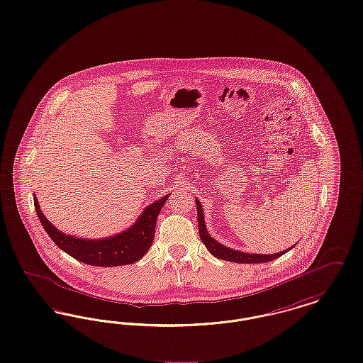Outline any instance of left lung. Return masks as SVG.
<instances>
[{"label":"left lung","instance_id":"8db88e82","mask_svg":"<svg viewBox=\"0 0 363 363\" xmlns=\"http://www.w3.org/2000/svg\"><path fill=\"white\" fill-rule=\"evenodd\" d=\"M196 206H197V220H199L200 238H201V241H203V243L206 245V247L209 250V253L213 255L218 259L231 261V262H240V264H257V262L272 261V259L283 256L286 252L293 249V247H290L287 250H283V252L275 253V255H250V253H243V252H240V250L230 249V247H227L225 245L219 243L216 240H213L208 234L206 222H204V212H203L201 204H200V201L197 199H196Z\"/></svg>","mask_w":363,"mask_h":363}]
</instances>
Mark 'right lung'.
Masks as SVG:
<instances>
[{
	"label": "right lung",
	"instance_id": "1",
	"mask_svg": "<svg viewBox=\"0 0 363 363\" xmlns=\"http://www.w3.org/2000/svg\"><path fill=\"white\" fill-rule=\"evenodd\" d=\"M170 194L145 208L136 223L114 237L102 240H84L61 233L42 213L34 194L38 218L54 243L73 259L95 267H118L136 262L151 247L155 237L156 218Z\"/></svg>",
	"mask_w": 363,
	"mask_h": 363
}]
</instances>
